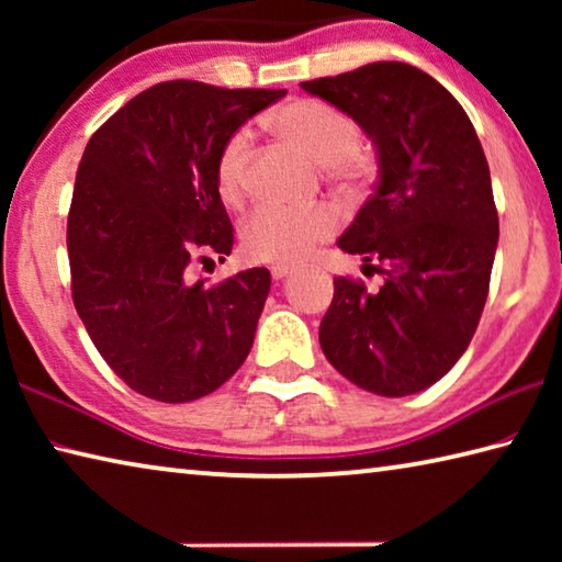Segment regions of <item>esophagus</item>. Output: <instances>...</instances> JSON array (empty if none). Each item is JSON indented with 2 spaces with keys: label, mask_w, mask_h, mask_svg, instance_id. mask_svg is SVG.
<instances>
[{
  "label": "esophagus",
  "mask_w": 562,
  "mask_h": 562,
  "mask_svg": "<svg viewBox=\"0 0 562 562\" xmlns=\"http://www.w3.org/2000/svg\"><path fill=\"white\" fill-rule=\"evenodd\" d=\"M292 270H294L292 265H282V262L280 265H272V270H270L272 272V280H284V278H288V274H292Z\"/></svg>",
  "instance_id": "1"
}]
</instances>
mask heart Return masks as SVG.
Returning <instances> with one entry per match:
<instances>
[{
    "label": "heart",
    "instance_id": "b5f03b06",
    "mask_svg": "<svg viewBox=\"0 0 562 562\" xmlns=\"http://www.w3.org/2000/svg\"><path fill=\"white\" fill-rule=\"evenodd\" d=\"M268 126L300 148L341 183H355L372 170V158L359 140V128L345 113L312 99H292L274 109ZM250 133L233 131L215 156L213 180L217 198L237 205L245 195ZM339 227V213L331 205L290 207L258 205L240 227V245L255 262H300L319 243L329 240Z\"/></svg>",
    "mask_w": 562,
    "mask_h": 562
}]
</instances>
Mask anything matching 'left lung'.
<instances>
[{
	"label": "left lung",
	"instance_id": "obj_1",
	"mask_svg": "<svg viewBox=\"0 0 562 562\" xmlns=\"http://www.w3.org/2000/svg\"><path fill=\"white\" fill-rule=\"evenodd\" d=\"M367 133L379 180L337 245L384 274L379 292L335 278L319 345L351 384L424 392L469 349L498 247L488 160L461 103L402 61L302 81ZM375 265L372 266L371 262Z\"/></svg>",
	"mask_w": 562,
	"mask_h": 562
}]
</instances>
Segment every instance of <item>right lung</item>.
<instances>
[{"label":"right lung","mask_w":562,"mask_h":562,"mask_svg":"<svg viewBox=\"0 0 562 562\" xmlns=\"http://www.w3.org/2000/svg\"><path fill=\"white\" fill-rule=\"evenodd\" d=\"M284 93L164 81L87 144L66 225L71 294L93 347L133 392L195 402L250 355L268 268L207 288L190 265L233 250L213 180L217 150Z\"/></svg>","instance_id":"obj_1"}]
</instances>
